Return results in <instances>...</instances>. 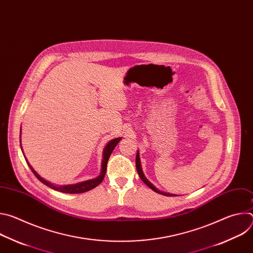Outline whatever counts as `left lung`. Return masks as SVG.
Here are the masks:
<instances>
[{"label": "left lung", "instance_id": "obj_1", "mask_svg": "<svg viewBox=\"0 0 253 253\" xmlns=\"http://www.w3.org/2000/svg\"><path fill=\"white\" fill-rule=\"evenodd\" d=\"M136 168H137V172L139 174V177L141 178L142 181L145 183L149 188H151L153 191L159 193V194H162V195H165V196H175L173 194H170V193H165V192H162L160 190H158L152 183L149 182V180L145 177V175L143 174V171H142V168H141V163H140V158H139V152L137 151V154H136Z\"/></svg>", "mask_w": 253, "mask_h": 253}]
</instances>
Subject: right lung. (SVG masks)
<instances>
[{
  "label": "right lung",
  "instance_id": "1",
  "mask_svg": "<svg viewBox=\"0 0 253 253\" xmlns=\"http://www.w3.org/2000/svg\"><path fill=\"white\" fill-rule=\"evenodd\" d=\"M120 140H121V138L113 139V140H111V141L106 145V147H105V149H104V152H103L102 170H101L100 175H99L97 178H95V179L88 180V181H84V182H81V183H78V184H75V185L55 186V185H53L52 183L46 181L45 179H43L37 172H36V171L32 168V166L29 164V162L27 161V159H26V161L28 162V165H29V167L31 168V170H32V172L34 173V175H35L36 177H37V178L40 180V181H41L43 184H45L46 186H48V187H50V188H52V189H54V190H57V191H60V192H65V193H72V194H74V193H83V192H87V191H89V190L95 188L96 186H98V185L103 181V179H104L105 174H106L107 162H108V160H109V157H110L112 151L114 150V148L116 147V145L119 143ZM20 143H21V139H20ZM22 151H23V150H22Z\"/></svg>",
  "mask_w": 253,
  "mask_h": 253
}]
</instances>
